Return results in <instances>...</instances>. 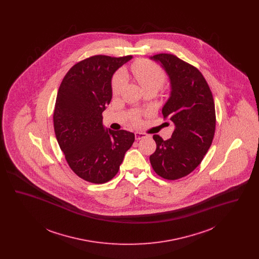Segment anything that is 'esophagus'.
<instances>
[{"label":"esophagus","mask_w":259,"mask_h":259,"mask_svg":"<svg viewBox=\"0 0 259 259\" xmlns=\"http://www.w3.org/2000/svg\"><path fill=\"white\" fill-rule=\"evenodd\" d=\"M148 134H145V133H140V132H136L135 133V139L138 141V140H141V139H143V138H146V137H148Z\"/></svg>","instance_id":"esophagus-1"}]
</instances>
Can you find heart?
I'll return each mask as SVG.
<instances>
[{
    "label": "heart",
    "instance_id": "heart-1",
    "mask_svg": "<svg viewBox=\"0 0 259 259\" xmlns=\"http://www.w3.org/2000/svg\"><path fill=\"white\" fill-rule=\"evenodd\" d=\"M132 73L137 81L142 87L143 90L154 89L157 91L165 81L166 74L159 66L148 60H138L131 67ZM125 74L122 71H118L112 75L111 78V92L113 95L119 94L121 88L125 83ZM135 123L139 122L138 117H134Z\"/></svg>",
    "mask_w": 259,
    "mask_h": 259
}]
</instances>
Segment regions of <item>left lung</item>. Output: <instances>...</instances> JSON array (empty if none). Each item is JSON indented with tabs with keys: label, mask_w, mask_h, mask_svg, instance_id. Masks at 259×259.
Masks as SVG:
<instances>
[{
	"label": "left lung",
	"mask_w": 259,
	"mask_h": 259,
	"mask_svg": "<svg viewBox=\"0 0 259 259\" xmlns=\"http://www.w3.org/2000/svg\"><path fill=\"white\" fill-rule=\"evenodd\" d=\"M151 59L160 62L170 78L171 96L162 113L175 124V130L166 141L153 135L156 149L149 161L161 178L175 181L194 171L208 152L215 131L214 102L196 67L169 53Z\"/></svg>",
	"instance_id": "8db88e82"
}]
</instances>
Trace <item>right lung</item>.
Here are the masks:
<instances>
[{
  "mask_svg": "<svg viewBox=\"0 0 259 259\" xmlns=\"http://www.w3.org/2000/svg\"><path fill=\"white\" fill-rule=\"evenodd\" d=\"M131 55H95L68 71L53 112L54 132L67 163L82 180L105 184L117 174L135 141L126 130H105L102 112L111 103V76Z\"/></svg>",
  "mask_w": 259,
  "mask_h": 259,
  "instance_id": "obj_1",
  "label": "right lung"
}]
</instances>
